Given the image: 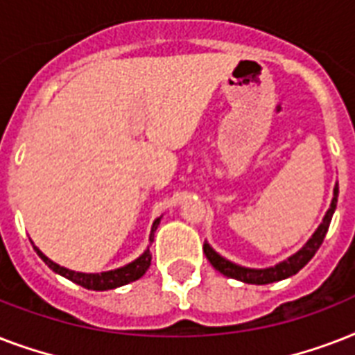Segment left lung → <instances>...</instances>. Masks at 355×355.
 Returning a JSON list of instances; mask_svg holds the SVG:
<instances>
[{"label": "left lung", "instance_id": "8db88e82", "mask_svg": "<svg viewBox=\"0 0 355 355\" xmlns=\"http://www.w3.org/2000/svg\"><path fill=\"white\" fill-rule=\"evenodd\" d=\"M337 195H339V186L336 184V188H334V200H331L330 210L326 211L324 219L320 223V227L317 228V232L311 236V239H309L297 254H293L291 258H287L286 261H282V263H278L276 267H269V269H245V267H239V265L232 263V261H228V259H225L223 256H219L208 243H205L206 258H208V261H210L219 272H223V275L228 276V278H236V280H241L245 282V284H256V286H265V284H272V282L284 280V278H289V276L297 275L298 270L302 269L304 265L313 258L315 252L319 250V247L322 245V241H324L326 232H328V228H330L331 216H334V211H336Z\"/></svg>", "mask_w": 355, "mask_h": 355}]
</instances>
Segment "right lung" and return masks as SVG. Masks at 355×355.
I'll use <instances>...</instances> for the list:
<instances>
[{"label":"right lung","mask_w":355,"mask_h":355,"mask_svg":"<svg viewBox=\"0 0 355 355\" xmlns=\"http://www.w3.org/2000/svg\"><path fill=\"white\" fill-rule=\"evenodd\" d=\"M158 223H160V219H156L155 225H153L150 241L155 239V230L156 227H158ZM35 250L36 254L46 261V265L49 269H53L55 272H58V275H62L64 278H68V280L75 282V284H79L80 287H85V289H94V291H107V289H114V287L125 286V284H130V282L138 280V278H141V276L145 275V270L149 269L150 265V254L149 250H147V252L141 254L136 261L125 265L121 269L108 270V272H101V275H85V272H75V270L64 269V267L57 265L55 261H51L47 256H44L36 247Z\"/></svg>","instance_id":"1"}]
</instances>
